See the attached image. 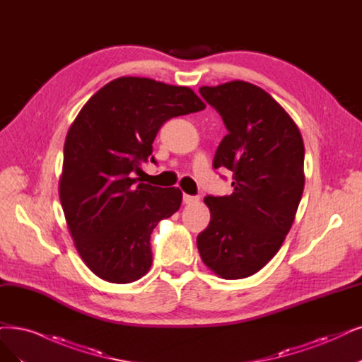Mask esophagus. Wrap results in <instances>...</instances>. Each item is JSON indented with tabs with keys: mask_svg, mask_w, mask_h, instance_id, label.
<instances>
[{
	"mask_svg": "<svg viewBox=\"0 0 362 362\" xmlns=\"http://www.w3.org/2000/svg\"><path fill=\"white\" fill-rule=\"evenodd\" d=\"M198 202H199V198H198V197H192V195H183V203H185V204L191 206V204H197Z\"/></svg>",
	"mask_w": 362,
	"mask_h": 362,
	"instance_id": "esophagus-1",
	"label": "esophagus"
}]
</instances>
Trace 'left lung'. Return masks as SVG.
<instances>
[{
  "instance_id": "1",
  "label": "left lung",
  "mask_w": 362,
  "mask_h": 362,
  "mask_svg": "<svg viewBox=\"0 0 362 362\" xmlns=\"http://www.w3.org/2000/svg\"><path fill=\"white\" fill-rule=\"evenodd\" d=\"M228 134L213 167L233 171L231 195L206 197L210 223L197 237L203 262L235 280L258 273L282 246L304 189V143L270 93L243 80L202 86Z\"/></svg>"
}]
</instances>
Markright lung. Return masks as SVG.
<instances>
[{"label": "right lung", "mask_w": 362, "mask_h": 362, "mask_svg": "<svg viewBox=\"0 0 362 362\" xmlns=\"http://www.w3.org/2000/svg\"><path fill=\"white\" fill-rule=\"evenodd\" d=\"M204 109L188 86L125 76L93 93L76 116L64 144L59 199L80 258L105 282L131 284L149 272L151 234L179 210L182 191L136 185L132 176L165 120Z\"/></svg>", "instance_id": "1"}]
</instances>
